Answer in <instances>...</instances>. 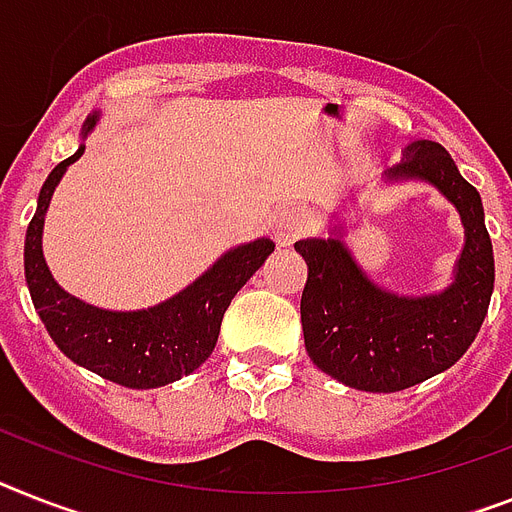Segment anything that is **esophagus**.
Wrapping results in <instances>:
<instances>
[{"mask_svg":"<svg viewBox=\"0 0 512 512\" xmlns=\"http://www.w3.org/2000/svg\"><path fill=\"white\" fill-rule=\"evenodd\" d=\"M308 225H311L308 211L298 209V206L282 209L272 222V232H274V240H277V246H282V248L293 246L295 240L301 238L303 232L308 230Z\"/></svg>","mask_w":512,"mask_h":512,"instance_id":"esophagus-1","label":"esophagus"}]
</instances>
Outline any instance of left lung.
<instances>
[{
  "instance_id": "left-lung-1",
  "label": "left lung",
  "mask_w": 512,
  "mask_h": 512,
  "mask_svg": "<svg viewBox=\"0 0 512 512\" xmlns=\"http://www.w3.org/2000/svg\"><path fill=\"white\" fill-rule=\"evenodd\" d=\"M408 180L437 188L463 222L453 282L439 293L403 295L377 285L345 246L342 225L329 227V238L295 243L308 264L301 298L308 356L353 390H408L447 371L476 340L492 298L494 256L479 190L434 141L408 143L400 164L384 172V183Z\"/></svg>"
}]
</instances>
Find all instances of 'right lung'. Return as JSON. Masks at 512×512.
<instances>
[{
    "mask_svg": "<svg viewBox=\"0 0 512 512\" xmlns=\"http://www.w3.org/2000/svg\"><path fill=\"white\" fill-rule=\"evenodd\" d=\"M101 112L83 122V141L96 128ZM86 151L59 162L38 193L36 214L25 232V282L46 332L70 361L130 390H154L188 377L211 356L227 306L240 287L274 251L269 238L240 243L219 256L201 277L167 301L135 311L91 306L59 287L44 259V219L54 190Z\"/></svg>",
    "mask_w": 512,
    "mask_h": 512,
    "instance_id": "obj_1",
    "label": "right lung"
}]
</instances>
